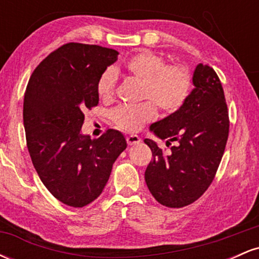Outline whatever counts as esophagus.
Instances as JSON below:
<instances>
[{"label":"esophagus","mask_w":259,"mask_h":259,"mask_svg":"<svg viewBox=\"0 0 259 259\" xmlns=\"http://www.w3.org/2000/svg\"><path fill=\"white\" fill-rule=\"evenodd\" d=\"M126 142H127V145L133 146V145L140 144V142H141V139H140L138 135H129L126 138Z\"/></svg>","instance_id":"esophagus-1"}]
</instances>
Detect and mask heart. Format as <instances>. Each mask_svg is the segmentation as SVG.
I'll use <instances>...</instances> for the list:
<instances>
[{
	"instance_id": "1",
	"label": "heart",
	"mask_w": 259,
	"mask_h": 259,
	"mask_svg": "<svg viewBox=\"0 0 259 259\" xmlns=\"http://www.w3.org/2000/svg\"><path fill=\"white\" fill-rule=\"evenodd\" d=\"M124 69L133 78L142 81V99L151 100L164 113H173L184 105L191 90V74L181 64H165L157 53L141 50L124 61ZM117 74L111 68L100 75L97 95L102 101H111L115 91ZM152 102L138 106L123 105L112 112V119L124 132H138L156 117Z\"/></svg>"
}]
</instances>
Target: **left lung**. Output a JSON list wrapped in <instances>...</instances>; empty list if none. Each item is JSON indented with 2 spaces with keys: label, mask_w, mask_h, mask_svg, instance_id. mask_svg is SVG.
<instances>
[{
  "label": "left lung",
  "mask_w": 259,
  "mask_h": 259,
  "mask_svg": "<svg viewBox=\"0 0 259 259\" xmlns=\"http://www.w3.org/2000/svg\"><path fill=\"white\" fill-rule=\"evenodd\" d=\"M184 105L150 126L157 138L167 140L165 154L153 140L145 139L153 159L145 181L160 204L181 208L200 198L219 167L229 135V113L224 90L214 69L197 64Z\"/></svg>",
  "instance_id": "left-lung-1"
}]
</instances>
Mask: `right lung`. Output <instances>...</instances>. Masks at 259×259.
<instances>
[{"label": "right lung", "instance_id": "1", "mask_svg": "<svg viewBox=\"0 0 259 259\" xmlns=\"http://www.w3.org/2000/svg\"><path fill=\"white\" fill-rule=\"evenodd\" d=\"M118 55L97 45L65 44L37 65L26 86L23 120L32 164L47 190L67 206L96 200L126 148L118 130L99 139L81 133L84 112L99 103L97 80Z\"/></svg>", "mask_w": 259, "mask_h": 259}]
</instances>
